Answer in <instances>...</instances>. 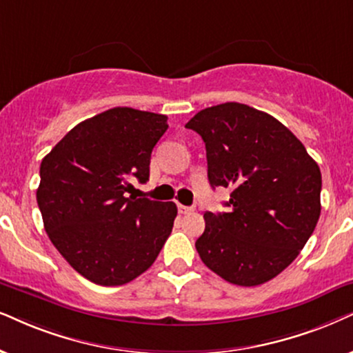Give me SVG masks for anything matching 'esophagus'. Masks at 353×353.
<instances>
[{"label": "esophagus", "instance_id": "1", "mask_svg": "<svg viewBox=\"0 0 353 353\" xmlns=\"http://www.w3.org/2000/svg\"><path fill=\"white\" fill-rule=\"evenodd\" d=\"M177 210H179L181 215H185V213H190L194 208H192V207H185V205H181V203H179V205H177Z\"/></svg>", "mask_w": 353, "mask_h": 353}]
</instances>
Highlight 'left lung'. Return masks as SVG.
Wrapping results in <instances>:
<instances>
[{
    "instance_id": "8db88e82",
    "label": "left lung",
    "mask_w": 353,
    "mask_h": 353,
    "mask_svg": "<svg viewBox=\"0 0 353 353\" xmlns=\"http://www.w3.org/2000/svg\"><path fill=\"white\" fill-rule=\"evenodd\" d=\"M187 128L202 137L208 182L230 187V212H207L195 241L203 264L241 287L287 269L321 215V171L305 146L272 115L239 102L207 107Z\"/></svg>"
}]
</instances>
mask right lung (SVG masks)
<instances>
[{"mask_svg":"<svg viewBox=\"0 0 353 353\" xmlns=\"http://www.w3.org/2000/svg\"><path fill=\"white\" fill-rule=\"evenodd\" d=\"M168 117L114 107L71 128L40 164L37 203L53 246L84 279L104 287L148 270L172 231L174 202L127 197L150 177Z\"/></svg>","mask_w":353,"mask_h":353,"instance_id":"obj_1","label":"right lung"}]
</instances>
